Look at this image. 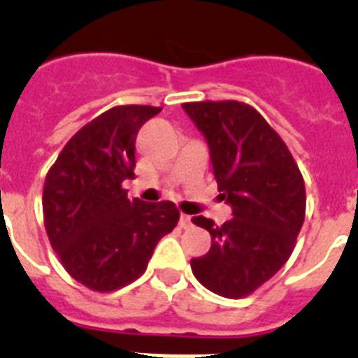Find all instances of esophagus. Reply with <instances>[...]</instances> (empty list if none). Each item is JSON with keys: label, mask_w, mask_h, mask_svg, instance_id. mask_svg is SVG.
<instances>
[{"label": "esophagus", "mask_w": 358, "mask_h": 358, "mask_svg": "<svg viewBox=\"0 0 358 358\" xmlns=\"http://www.w3.org/2000/svg\"><path fill=\"white\" fill-rule=\"evenodd\" d=\"M181 227H185V229L186 227H192V217H189V215H181Z\"/></svg>", "instance_id": "obj_1"}]
</instances>
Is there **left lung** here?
<instances>
[{
	"label": "left lung",
	"instance_id": "8db88e82",
	"mask_svg": "<svg viewBox=\"0 0 358 358\" xmlns=\"http://www.w3.org/2000/svg\"><path fill=\"white\" fill-rule=\"evenodd\" d=\"M182 109L206 138L218 192L233 211L222 226L192 218L211 235L210 251L192 258V271L218 296H249L292 255L305 220L303 176L283 140L248 103L194 102Z\"/></svg>",
	"mask_w": 358,
	"mask_h": 358
}]
</instances>
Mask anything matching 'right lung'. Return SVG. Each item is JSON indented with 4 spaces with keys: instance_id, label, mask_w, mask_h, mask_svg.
<instances>
[{
    "instance_id": "obj_1",
    "label": "right lung",
    "mask_w": 358,
    "mask_h": 358,
    "mask_svg": "<svg viewBox=\"0 0 358 358\" xmlns=\"http://www.w3.org/2000/svg\"><path fill=\"white\" fill-rule=\"evenodd\" d=\"M161 107L106 110L66 143L43 189L44 226L61 264L96 292L129 285L147 268L157 242L177 226L170 201L127 199L134 177L136 138Z\"/></svg>"
}]
</instances>
